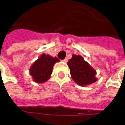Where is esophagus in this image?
I'll list each match as a JSON object with an SVG mask.
<instances>
[{
    "mask_svg": "<svg viewBox=\"0 0 125 125\" xmlns=\"http://www.w3.org/2000/svg\"><path fill=\"white\" fill-rule=\"evenodd\" d=\"M63 62L65 63H67V62H68V59H67V58H65L64 60H63Z\"/></svg>",
    "mask_w": 125,
    "mask_h": 125,
    "instance_id": "34e87169",
    "label": "esophagus"
}]
</instances>
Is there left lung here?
<instances>
[{"label": "left lung", "instance_id": "8db88e82", "mask_svg": "<svg viewBox=\"0 0 125 125\" xmlns=\"http://www.w3.org/2000/svg\"><path fill=\"white\" fill-rule=\"evenodd\" d=\"M68 65L72 78L79 86H86L97 81L96 70L81 55L72 54V57L68 61Z\"/></svg>", "mask_w": 125, "mask_h": 125}]
</instances>
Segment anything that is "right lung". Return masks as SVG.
I'll list each match as a JSON object with an SVG mask.
<instances>
[{"label":"right lung","mask_w":125,"mask_h":125,"mask_svg":"<svg viewBox=\"0 0 125 125\" xmlns=\"http://www.w3.org/2000/svg\"><path fill=\"white\" fill-rule=\"evenodd\" d=\"M59 62L57 57H52L49 54H41L29 68V74L33 81L38 84L47 81L52 75L53 65Z\"/></svg>","instance_id":"1"}]
</instances>
